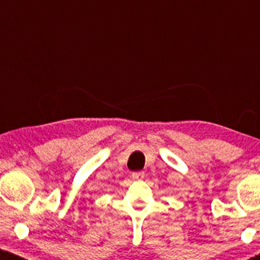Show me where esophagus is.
Masks as SVG:
<instances>
[{
	"mask_svg": "<svg viewBox=\"0 0 260 260\" xmlns=\"http://www.w3.org/2000/svg\"><path fill=\"white\" fill-rule=\"evenodd\" d=\"M131 177H133L134 180L143 179V177H144V173H143V172H135V173L131 174Z\"/></svg>",
	"mask_w": 260,
	"mask_h": 260,
	"instance_id": "1",
	"label": "esophagus"
}]
</instances>
